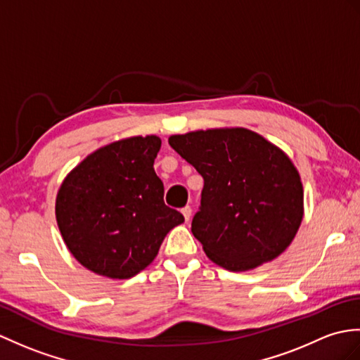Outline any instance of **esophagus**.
<instances>
[{"label": "esophagus", "instance_id": "esophagus-1", "mask_svg": "<svg viewBox=\"0 0 360 360\" xmlns=\"http://www.w3.org/2000/svg\"><path fill=\"white\" fill-rule=\"evenodd\" d=\"M181 212H182V214H184V218H186V221L188 222V221H190V218H191V207H188V205H187V207H184Z\"/></svg>", "mask_w": 360, "mask_h": 360}]
</instances>
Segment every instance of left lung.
<instances>
[{
    "instance_id": "8db88e82",
    "label": "left lung",
    "mask_w": 360,
    "mask_h": 360,
    "mask_svg": "<svg viewBox=\"0 0 360 360\" xmlns=\"http://www.w3.org/2000/svg\"><path fill=\"white\" fill-rule=\"evenodd\" d=\"M169 144L204 178L191 233L208 259L247 271L285 252L304 218V188L283 150L244 127L172 135Z\"/></svg>"
}]
</instances>
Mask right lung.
<instances>
[{
    "label": "right lung",
    "mask_w": 360,
    "mask_h": 360,
    "mask_svg": "<svg viewBox=\"0 0 360 360\" xmlns=\"http://www.w3.org/2000/svg\"><path fill=\"white\" fill-rule=\"evenodd\" d=\"M156 135L110 142L84 158L56 195L58 229L87 270L129 279L153 262L164 238L184 216L164 204L153 162Z\"/></svg>",
    "instance_id": "1"
}]
</instances>
